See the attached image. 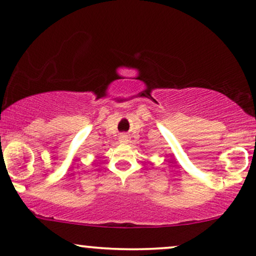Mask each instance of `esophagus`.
<instances>
[{
    "mask_svg": "<svg viewBox=\"0 0 256 256\" xmlns=\"http://www.w3.org/2000/svg\"><path fill=\"white\" fill-rule=\"evenodd\" d=\"M120 143H122V144H126V143L128 142V135H126V134H121L120 135Z\"/></svg>",
    "mask_w": 256,
    "mask_h": 256,
    "instance_id": "obj_1",
    "label": "esophagus"
}]
</instances>
